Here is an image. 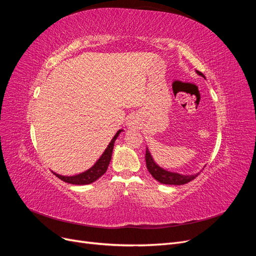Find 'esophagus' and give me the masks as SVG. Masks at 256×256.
Here are the masks:
<instances>
[{
    "label": "esophagus",
    "mask_w": 256,
    "mask_h": 256,
    "mask_svg": "<svg viewBox=\"0 0 256 256\" xmlns=\"http://www.w3.org/2000/svg\"><path fill=\"white\" fill-rule=\"evenodd\" d=\"M127 124H128V127H134V126L136 125V120H134V118H130L128 120Z\"/></svg>",
    "instance_id": "1"
}]
</instances>
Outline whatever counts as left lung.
Returning <instances> with one entry per match:
<instances>
[{
    "label": "left lung",
    "instance_id": "obj_1",
    "mask_svg": "<svg viewBox=\"0 0 256 256\" xmlns=\"http://www.w3.org/2000/svg\"><path fill=\"white\" fill-rule=\"evenodd\" d=\"M196 74L202 76L203 78H205V76L196 70ZM145 160H146V166L148 172L152 174V176L154 178V180H158L161 184H175V186H180V184H187L191 180H194V178L200 174H194V175H182L180 173H174V172H170L166 171V170L162 168L161 166H159L156 162L154 161L152 154L148 150V148L146 147V154H145Z\"/></svg>",
    "mask_w": 256,
    "mask_h": 256
}]
</instances>
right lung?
Here are the masks:
<instances>
[{"label": "right lung", "mask_w": 256, "mask_h": 256, "mask_svg": "<svg viewBox=\"0 0 256 256\" xmlns=\"http://www.w3.org/2000/svg\"><path fill=\"white\" fill-rule=\"evenodd\" d=\"M122 131V130L120 129L118 131V132H116V134L113 136L111 142L109 143V145H108L104 154L97 160L96 164L90 168L86 170L85 172H82V173L76 174V175H72V176H63V175H60V174H56L54 172H53V174L56 175V177H58L60 180H62L63 182L72 184H88L94 182L95 180H98L99 177H102L106 173L108 166H109L111 158H112V152H113L115 140L118 138V136H120Z\"/></svg>", "instance_id": "right-lung-1"}]
</instances>
